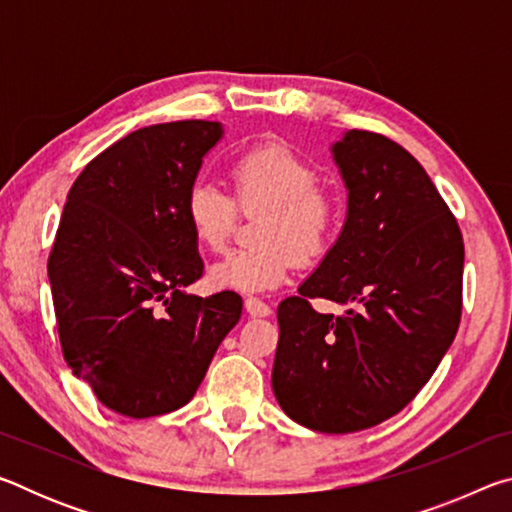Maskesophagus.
I'll return each instance as SVG.
<instances>
[{
  "label": "esophagus",
  "mask_w": 512,
  "mask_h": 512,
  "mask_svg": "<svg viewBox=\"0 0 512 512\" xmlns=\"http://www.w3.org/2000/svg\"><path fill=\"white\" fill-rule=\"evenodd\" d=\"M246 311H248L250 316H259V318H262V316L271 314V307H268L264 300H259V298H255V296H248V298H246Z\"/></svg>",
  "instance_id": "obj_1"
}]
</instances>
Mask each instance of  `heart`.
<instances>
[{
	"instance_id": "b5f03b06",
	"label": "heart",
	"mask_w": 512,
	"mask_h": 512,
	"mask_svg": "<svg viewBox=\"0 0 512 512\" xmlns=\"http://www.w3.org/2000/svg\"><path fill=\"white\" fill-rule=\"evenodd\" d=\"M235 201L214 183L198 180L187 189L185 221L198 244L221 250L237 223V205L259 212L253 248H237L210 268L214 287L257 293L287 280L296 255L316 259L332 244L341 221L339 198L320 187V173L289 146L257 144L230 164Z\"/></svg>"
}]
</instances>
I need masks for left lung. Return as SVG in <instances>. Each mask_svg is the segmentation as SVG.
I'll list each match as a JSON object with an SVG mask.
<instances>
[{"label": "left lung", "instance_id": "8db88e82", "mask_svg": "<svg viewBox=\"0 0 512 512\" xmlns=\"http://www.w3.org/2000/svg\"><path fill=\"white\" fill-rule=\"evenodd\" d=\"M348 189L336 244L277 307L273 393L291 420L352 433L393 418L436 372L463 309V237L413 155L348 131L332 146ZM314 297L350 306L318 315Z\"/></svg>", "mask_w": 512, "mask_h": 512}]
</instances>
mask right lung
<instances>
[{
    "mask_svg": "<svg viewBox=\"0 0 512 512\" xmlns=\"http://www.w3.org/2000/svg\"><path fill=\"white\" fill-rule=\"evenodd\" d=\"M221 137L219 121L203 119L140 128L67 194L47 264L60 348L99 402L128 418L192 400L241 318L235 291H185L203 275L185 196Z\"/></svg>",
    "mask_w": 512,
    "mask_h": 512,
    "instance_id": "1",
    "label": "right lung"
}]
</instances>
